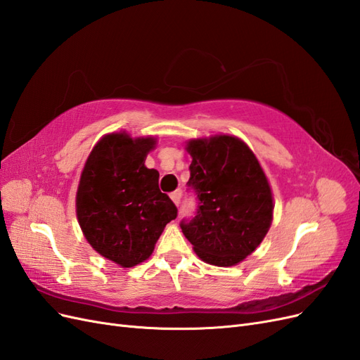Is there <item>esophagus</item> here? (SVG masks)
I'll use <instances>...</instances> for the list:
<instances>
[{"instance_id":"esophagus-1","label":"esophagus","mask_w":360,"mask_h":360,"mask_svg":"<svg viewBox=\"0 0 360 360\" xmlns=\"http://www.w3.org/2000/svg\"><path fill=\"white\" fill-rule=\"evenodd\" d=\"M171 200H172V202L176 204V205H179L180 204V201H181V191H176V192H172L171 195Z\"/></svg>"}]
</instances>
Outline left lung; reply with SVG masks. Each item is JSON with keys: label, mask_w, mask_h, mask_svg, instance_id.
<instances>
[{"label": "left lung", "mask_w": 360, "mask_h": 360, "mask_svg": "<svg viewBox=\"0 0 360 360\" xmlns=\"http://www.w3.org/2000/svg\"><path fill=\"white\" fill-rule=\"evenodd\" d=\"M188 186L198 209L183 219V234L205 263H240L266 237L274 217V197L258 159L242 139L230 135L191 139Z\"/></svg>", "instance_id": "8db88e82"}]
</instances>
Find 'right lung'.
<instances>
[{
  "label": "right lung",
  "mask_w": 360,
  "mask_h": 360,
  "mask_svg": "<svg viewBox=\"0 0 360 360\" xmlns=\"http://www.w3.org/2000/svg\"><path fill=\"white\" fill-rule=\"evenodd\" d=\"M153 136L105 135L85 162L76 192V216L91 248L122 267H134L153 252L177 207L159 189V172L144 162Z\"/></svg>",
  "instance_id": "add662e5"
}]
</instances>
